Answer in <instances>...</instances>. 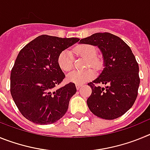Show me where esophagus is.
<instances>
[{
	"mask_svg": "<svg viewBox=\"0 0 150 150\" xmlns=\"http://www.w3.org/2000/svg\"><path fill=\"white\" fill-rule=\"evenodd\" d=\"M81 86H82L81 84H76V89L77 90H79V88H81Z\"/></svg>",
	"mask_w": 150,
	"mask_h": 150,
	"instance_id": "34e87169",
	"label": "esophagus"
}]
</instances>
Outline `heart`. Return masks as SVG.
Here are the masks:
<instances>
[{
    "instance_id": "1",
    "label": "heart",
    "mask_w": 150,
    "mask_h": 150,
    "mask_svg": "<svg viewBox=\"0 0 150 150\" xmlns=\"http://www.w3.org/2000/svg\"><path fill=\"white\" fill-rule=\"evenodd\" d=\"M74 52L87 59L86 67H91L95 71H98L102 66V62L99 58H97V50L95 46L90 44L79 45L74 49ZM58 64L64 71H69L74 65V55L70 50H63L58 56ZM95 76V73L91 69H86L85 71H73L69 73L67 79L71 83L75 84H83L88 81Z\"/></svg>"
}]
</instances>
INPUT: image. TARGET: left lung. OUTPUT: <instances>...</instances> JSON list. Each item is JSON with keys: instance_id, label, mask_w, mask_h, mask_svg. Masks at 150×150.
<instances>
[{"instance_id": "obj_1", "label": "left lung", "mask_w": 150, "mask_h": 150, "mask_svg": "<svg viewBox=\"0 0 150 150\" xmlns=\"http://www.w3.org/2000/svg\"><path fill=\"white\" fill-rule=\"evenodd\" d=\"M97 46L104 58V68L88 85L91 95L87 105L94 115L104 120H114L125 114L137 97L139 66L129 46L110 33H96L79 41ZM96 84H104L105 87Z\"/></svg>"}]
</instances>
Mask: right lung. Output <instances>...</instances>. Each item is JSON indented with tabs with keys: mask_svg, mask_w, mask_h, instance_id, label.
<instances>
[{
	"mask_svg": "<svg viewBox=\"0 0 150 150\" xmlns=\"http://www.w3.org/2000/svg\"><path fill=\"white\" fill-rule=\"evenodd\" d=\"M79 40L40 35L18 54L10 74V93L18 110L29 121L52 124L66 113L76 88L73 83L55 88L65 77L57 59L61 52Z\"/></svg>",
	"mask_w": 150,
	"mask_h": 150,
	"instance_id": "obj_1",
	"label": "right lung"
}]
</instances>
